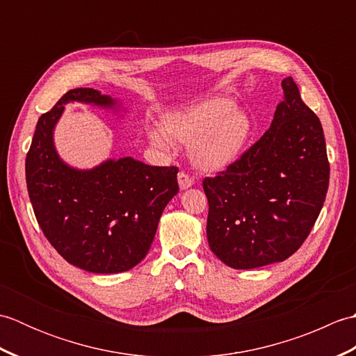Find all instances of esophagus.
Returning <instances> with one entry per match:
<instances>
[{"label": "esophagus", "instance_id": "34e87169", "mask_svg": "<svg viewBox=\"0 0 356 356\" xmlns=\"http://www.w3.org/2000/svg\"><path fill=\"white\" fill-rule=\"evenodd\" d=\"M177 180H179V186H180V190H188V188H190L191 185H193V179L188 176L186 172H184V171H180L179 174H177Z\"/></svg>", "mask_w": 356, "mask_h": 356}]
</instances>
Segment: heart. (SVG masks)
<instances>
[{
	"mask_svg": "<svg viewBox=\"0 0 356 356\" xmlns=\"http://www.w3.org/2000/svg\"><path fill=\"white\" fill-rule=\"evenodd\" d=\"M161 130H151L149 140L168 148L170 140L191 145L194 165L203 171H220L243 153L251 136V119L228 97H213L174 111L161 120ZM167 135L165 136L164 134Z\"/></svg>",
	"mask_w": 356,
	"mask_h": 356,
	"instance_id": "heart-1",
	"label": "heart"
}]
</instances>
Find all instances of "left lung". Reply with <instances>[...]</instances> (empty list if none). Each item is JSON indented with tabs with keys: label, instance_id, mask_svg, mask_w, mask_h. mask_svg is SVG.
Returning <instances> with one entry per match:
<instances>
[{
	"label": "left lung",
	"instance_id": "obj_1",
	"mask_svg": "<svg viewBox=\"0 0 356 356\" xmlns=\"http://www.w3.org/2000/svg\"><path fill=\"white\" fill-rule=\"evenodd\" d=\"M269 130L216 177L203 180L211 251L229 268L284 261L307 238L329 188V161L318 116L293 79Z\"/></svg>",
	"mask_w": 356,
	"mask_h": 356
}]
</instances>
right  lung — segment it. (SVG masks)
<instances>
[{
    "mask_svg": "<svg viewBox=\"0 0 356 356\" xmlns=\"http://www.w3.org/2000/svg\"><path fill=\"white\" fill-rule=\"evenodd\" d=\"M69 102L118 107L95 88H74L38 119L26 157L33 213L45 238L73 266L95 274L125 272L148 254L163 209L179 193V170L133 157L108 159L92 170L67 165L53 131Z\"/></svg>",
    "mask_w": 356,
    "mask_h": 356,
    "instance_id": "1",
    "label": "right lung"
}]
</instances>
